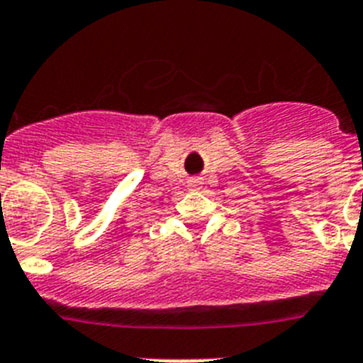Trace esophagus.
Masks as SVG:
<instances>
[{"instance_id":"34e87169","label":"esophagus","mask_w":363,"mask_h":363,"mask_svg":"<svg viewBox=\"0 0 363 363\" xmlns=\"http://www.w3.org/2000/svg\"><path fill=\"white\" fill-rule=\"evenodd\" d=\"M201 184H203L201 179H190V181H188V188H190V190H199Z\"/></svg>"}]
</instances>
